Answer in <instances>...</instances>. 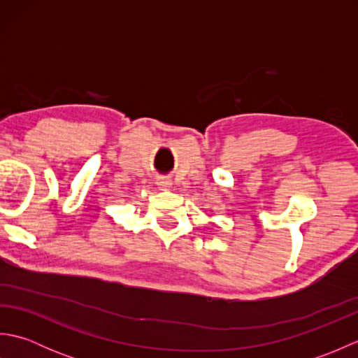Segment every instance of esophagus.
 Segmentation results:
<instances>
[{
	"label": "esophagus",
	"mask_w": 358,
	"mask_h": 358,
	"mask_svg": "<svg viewBox=\"0 0 358 358\" xmlns=\"http://www.w3.org/2000/svg\"><path fill=\"white\" fill-rule=\"evenodd\" d=\"M171 185H172V181L166 177H162L158 180V186H162V187H169Z\"/></svg>",
	"instance_id": "34e87169"
}]
</instances>
